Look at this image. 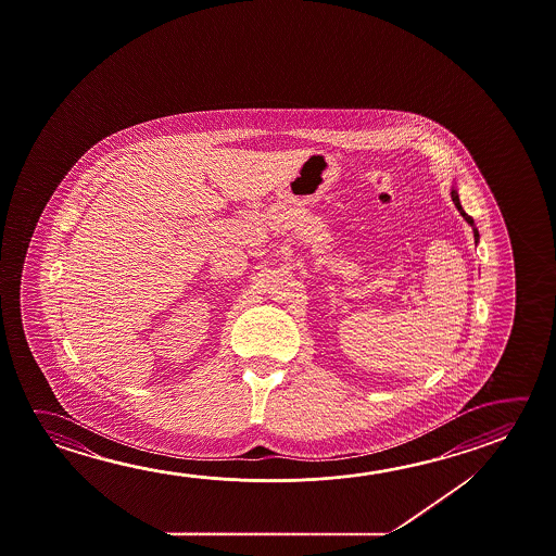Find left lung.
<instances>
[{
    "mask_svg": "<svg viewBox=\"0 0 556 556\" xmlns=\"http://www.w3.org/2000/svg\"><path fill=\"white\" fill-rule=\"evenodd\" d=\"M452 201H454L455 207H457V211H459V215L464 217L465 220H467V225H471V228H473V237H475V244L479 242V230H477V227H475V220L465 213L464 207H462V203H459V195H457V190H455V186H452Z\"/></svg>",
    "mask_w": 556,
    "mask_h": 556,
    "instance_id": "1",
    "label": "left lung"
}]
</instances>
